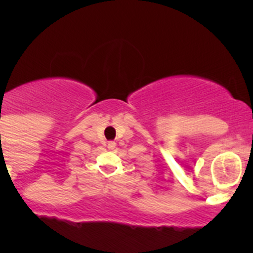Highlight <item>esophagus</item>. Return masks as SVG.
I'll list each match as a JSON object with an SVG mask.
<instances>
[{"label": "esophagus", "instance_id": "34e87169", "mask_svg": "<svg viewBox=\"0 0 253 253\" xmlns=\"http://www.w3.org/2000/svg\"><path fill=\"white\" fill-rule=\"evenodd\" d=\"M115 147H116V143H115V142H109L108 143V148H109V149H115Z\"/></svg>", "mask_w": 253, "mask_h": 253}]
</instances>
